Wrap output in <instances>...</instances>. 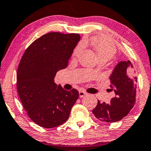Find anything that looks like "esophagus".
I'll return each mask as SVG.
<instances>
[{"label": "esophagus", "mask_w": 151, "mask_h": 151, "mask_svg": "<svg viewBox=\"0 0 151 151\" xmlns=\"http://www.w3.org/2000/svg\"><path fill=\"white\" fill-rule=\"evenodd\" d=\"M87 93L86 91H79V97L80 98H82L85 95H86Z\"/></svg>", "instance_id": "esophagus-1"}]
</instances>
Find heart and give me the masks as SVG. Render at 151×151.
<instances>
[{"mask_svg":"<svg viewBox=\"0 0 151 151\" xmlns=\"http://www.w3.org/2000/svg\"><path fill=\"white\" fill-rule=\"evenodd\" d=\"M92 45L94 46L99 60L108 61L115 57L116 48L114 45L108 40L104 39H93L91 40ZM85 46L84 41H81L77 45L73 50V57H77Z\"/></svg>","mask_w":151,"mask_h":151,"instance_id":"heart-1","label":"heart"}]
</instances>
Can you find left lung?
Returning <instances> with one entry per match:
<instances>
[{
  "instance_id": "1",
  "label": "left lung",
  "mask_w": 151,
  "mask_h": 151,
  "mask_svg": "<svg viewBox=\"0 0 151 151\" xmlns=\"http://www.w3.org/2000/svg\"><path fill=\"white\" fill-rule=\"evenodd\" d=\"M110 80L115 97L109 103L98 101L97 105L93 110V114L99 120L107 123L121 120L128 115L135 104L137 78L134 77L131 62H119L110 75Z\"/></svg>"
}]
</instances>
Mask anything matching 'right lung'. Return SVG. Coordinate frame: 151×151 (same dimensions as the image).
<instances>
[{
    "label": "right lung",
    "instance_id": "add662e5",
    "mask_svg": "<svg viewBox=\"0 0 151 151\" xmlns=\"http://www.w3.org/2000/svg\"><path fill=\"white\" fill-rule=\"evenodd\" d=\"M79 40V34L50 32L35 40L19 62L18 94L27 115L41 127L65 123L79 98L77 90H65L54 82V78L58 71L67 68Z\"/></svg>",
    "mask_w": 151,
    "mask_h": 151
}]
</instances>
